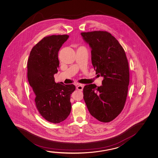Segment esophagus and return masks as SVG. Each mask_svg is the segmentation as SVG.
Returning <instances> with one entry per match:
<instances>
[{"mask_svg": "<svg viewBox=\"0 0 158 158\" xmlns=\"http://www.w3.org/2000/svg\"><path fill=\"white\" fill-rule=\"evenodd\" d=\"M83 88H84V85L83 84H78L77 86V90H79L80 91L83 90Z\"/></svg>", "mask_w": 158, "mask_h": 158, "instance_id": "1", "label": "esophagus"}]
</instances>
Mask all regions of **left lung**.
<instances>
[{
    "mask_svg": "<svg viewBox=\"0 0 158 158\" xmlns=\"http://www.w3.org/2000/svg\"><path fill=\"white\" fill-rule=\"evenodd\" d=\"M91 48V62L96 74L104 77L102 85H86L84 100L91 116L109 122L124 108L129 83V65L126 53L114 37L107 31L81 32Z\"/></svg>",
    "mask_w": 158,
    "mask_h": 158,
    "instance_id": "left-lung-1",
    "label": "left lung"
}]
</instances>
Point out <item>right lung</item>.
<instances>
[{
    "instance_id": "1",
    "label": "right lung",
    "mask_w": 158,
    "mask_h": 158,
    "mask_svg": "<svg viewBox=\"0 0 158 158\" xmlns=\"http://www.w3.org/2000/svg\"><path fill=\"white\" fill-rule=\"evenodd\" d=\"M69 38L67 35L47 36L34 46L27 62V79L35 95L39 113L47 121L59 123L69 115L70 95L75 90L73 84L55 83L58 72V52Z\"/></svg>"
}]
</instances>
